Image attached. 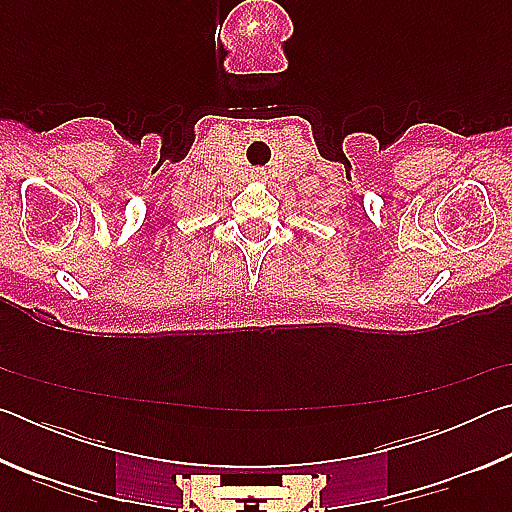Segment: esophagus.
I'll return each instance as SVG.
<instances>
[{"instance_id":"obj_1","label":"esophagus","mask_w":512,"mask_h":512,"mask_svg":"<svg viewBox=\"0 0 512 512\" xmlns=\"http://www.w3.org/2000/svg\"><path fill=\"white\" fill-rule=\"evenodd\" d=\"M253 176H255L257 180H264V178H266V171H264V169H255Z\"/></svg>"}]
</instances>
